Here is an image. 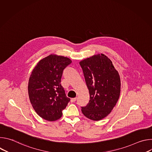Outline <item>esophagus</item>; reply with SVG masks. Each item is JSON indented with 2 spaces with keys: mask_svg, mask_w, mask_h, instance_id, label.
I'll return each mask as SVG.
<instances>
[{
  "mask_svg": "<svg viewBox=\"0 0 152 152\" xmlns=\"http://www.w3.org/2000/svg\"><path fill=\"white\" fill-rule=\"evenodd\" d=\"M76 100H77V98L76 97H75V98H72V99H71V102H75L76 101Z\"/></svg>",
  "mask_w": 152,
  "mask_h": 152,
  "instance_id": "1",
  "label": "esophagus"
}]
</instances>
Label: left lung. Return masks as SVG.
<instances>
[{
	"label": "left lung",
	"instance_id": "left-lung-1",
	"mask_svg": "<svg viewBox=\"0 0 152 152\" xmlns=\"http://www.w3.org/2000/svg\"><path fill=\"white\" fill-rule=\"evenodd\" d=\"M89 90L90 101L82 107L83 114L99 121L109 115L120 94V77L112 61L103 54H97L79 62Z\"/></svg>",
	"mask_w": 152,
	"mask_h": 152
}]
</instances>
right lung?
<instances>
[{
	"mask_svg": "<svg viewBox=\"0 0 152 152\" xmlns=\"http://www.w3.org/2000/svg\"><path fill=\"white\" fill-rule=\"evenodd\" d=\"M72 63L67 57L50 55L40 60L30 76L28 94L32 106L42 118L59 119L70 99L61 84L63 70Z\"/></svg>",
	"mask_w": 152,
	"mask_h": 152,
	"instance_id": "1",
	"label": "right lung"
}]
</instances>
